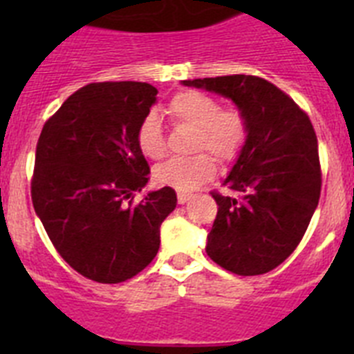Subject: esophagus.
<instances>
[{
    "mask_svg": "<svg viewBox=\"0 0 354 354\" xmlns=\"http://www.w3.org/2000/svg\"><path fill=\"white\" fill-rule=\"evenodd\" d=\"M189 198H192V195H189V193H183V192L177 193V202H179V204H186Z\"/></svg>",
    "mask_w": 354,
    "mask_h": 354,
    "instance_id": "esophagus-1",
    "label": "esophagus"
}]
</instances>
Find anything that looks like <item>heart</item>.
Instances as JSON below:
<instances>
[{
  "instance_id": "obj_1",
  "label": "heart",
  "mask_w": 354,
  "mask_h": 354,
  "mask_svg": "<svg viewBox=\"0 0 354 354\" xmlns=\"http://www.w3.org/2000/svg\"><path fill=\"white\" fill-rule=\"evenodd\" d=\"M168 115L175 122H184L198 129L195 149L211 150L220 161H232L239 156L248 138L245 115L236 108H220L214 97L196 90L180 92L168 102ZM136 145L147 159H161L167 145L161 122L156 113H149L140 122ZM214 159L209 154L192 158H171L154 170V180L177 192L189 193L214 175Z\"/></svg>"
}]
</instances>
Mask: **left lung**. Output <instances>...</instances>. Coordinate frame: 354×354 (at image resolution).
<instances>
[{"label":"left lung","instance_id":"obj_1","mask_svg":"<svg viewBox=\"0 0 354 354\" xmlns=\"http://www.w3.org/2000/svg\"><path fill=\"white\" fill-rule=\"evenodd\" d=\"M227 97L245 115L248 138L223 180L236 196L212 193L218 214L205 252L243 277L274 270L299 245L321 195L317 138L289 95L257 76L186 80Z\"/></svg>","mask_w":354,"mask_h":354}]
</instances>
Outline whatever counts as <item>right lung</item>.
I'll return each instance as SVG.
<instances>
[{"mask_svg":"<svg viewBox=\"0 0 354 354\" xmlns=\"http://www.w3.org/2000/svg\"><path fill=\"white\" fill-rule=\"evenodd\" d=\"M158 101L149 83H90L46 122L37 143L31 200L64 261L99 283L126 282L159 250L177 205L171 187L143 195L149 162L136 131Z\"/></svg>","mask_w":354,"mask_h":354,"instance_id":"right-lung-1","label":"right lung"}]
</instances>
